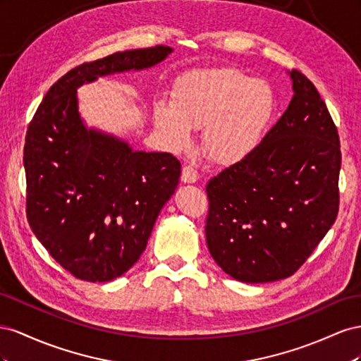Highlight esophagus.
<instances>
[{
    "label": "esophagus",
    "instance_id": "34e87169",
    "mask_svg": "<svg viewBox=\"0 0 361 361\" xmlns=\"http://www.w3.org/2000/svg\"><path fill=\"white\" fill-rule=\"evenodd\" d=\"M200 173L193 166H184L181 171V181L183 183H195L198 181Z\"/></svg>",
    "mask_w": 361,
    "mask_h": 361
}]
</instances>
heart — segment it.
<instances>
[{"mask_svg":"<svg viewBox=\"0 0 361 361\" xmlns=\"http://www.w3.org/2000/svg\"><path fill=\"white\" fill-rule=\"evenodd\" d=\"M269 83L238 68H213L184 74L172 104L156 106V126L169 147L190 145V128H204L209 156L224 164L240 161L260 145L276 113Z\"/></svg>","mask_w":361,"mask_h":361,"instance_id":"heart-1","label":"heart"}]
</instances>
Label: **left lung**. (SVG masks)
Returning a JSON list of instances; mask_svg holds the SVG:
<instances>
[{"mask_svg": "<svg viewBox=\"0 0 361 361\" xmlns=\"http://www.w3.org/2000/svg\"><path fill=\"white\" fill-rule=\"evenodd\" d=\"M293 98L250 156L207 183L205 239L243 283L293 275L338 213V133L314 85L293 69Z\"/></svg>", "mask_w": 361, "mask_h": 361, "instance_id": "obj_1", "label": "left lung"}]
</instances>
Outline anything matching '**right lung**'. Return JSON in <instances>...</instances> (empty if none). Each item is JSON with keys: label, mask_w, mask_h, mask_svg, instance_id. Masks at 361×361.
<instances>
[{"label": "right lung", "mask_w": 361, "mask_h": 361, "mask_svg": "<svg viewBox=\"0 0 361 361\" xmlns=\"http://www.w3.org/2000/svg\"><path fill=\"white\" fill-rule=\"evenodd\" d=\"M171 53L164 45L130 49L71 69L49 87L30 122L24 145L30 228L80 280L111 281L139 260L178 186L181 163L169 152L133 151L115 136L87 130L77 87L151 68Z\"/></svg>", "instance_id": "right-lung-1"}]
</instances>
